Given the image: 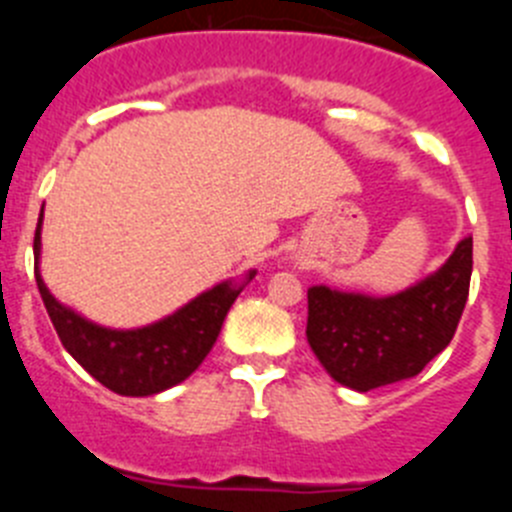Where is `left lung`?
Segmentation results:
<instances>
[{
    "label": "left lung",
    "instance_id": "left-lung-1",
    "mask_svg": "<svg viewBox=\"0 0 512 512\" xmlns=\"http://www.w3.org/2000/svg\"><path fill=\"white\" fill-rule=\"evenodd\" d=\"M472 238L446 264L402 289L374 297L325 284L307 289V343L338 384L369 392L410 379L449 346L469 297Z\"/></svg>",
    "mask_w": 512,
    "mask_h": 512
}]
</instances>
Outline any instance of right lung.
Returning a JSON list of instances; mask_svg holds the SVG:
<instances>
[{
	"mask_svg": "<svg viewBox=\"0 0 512 512\" xmlns=\"http://www.w3.org/2000/svg\"><path fill=\"white\" fill-rule=\"evenodd\" d=\"M40 228L35 230V282L63 348L99 384L125 397H148L184 382L215 346L235 297L256 277L251 269L241 282H220L179 310L140 328H107L87 320L51 295L40 277Z\"/></svg>",
	"mask_w": 512,
	"mask_h": 512,
	"instance_id": "obj_1",
	"label": "right lung"
}]
</instances>
